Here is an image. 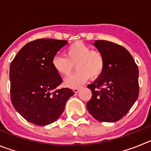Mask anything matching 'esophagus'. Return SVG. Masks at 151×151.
I'll return each mask as SVG.
<instances>
[{"mask_svg":"<svg viewBox=\"0 0 151 151\" xmlns=\"http://www.w3.org/2000/svg\"><path fill=\"white\" fill-rule=\"evenodd\" d=\"M80 88H73V91H74L75 93H78V91L80 90Z\"/></svg>","mask_w":151,"mask_h":151,"instance_id":"esophagus-1","label":"esophagus"}]
</instances>
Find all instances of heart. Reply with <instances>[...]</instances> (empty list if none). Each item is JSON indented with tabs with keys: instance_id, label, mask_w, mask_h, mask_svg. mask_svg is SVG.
Instances as JSON below:
<instances>
[{
	"instance_id": "obj_1",
	"label": "heart",
	"mask_w": 151,
	"mask_h": 151,
	"mask_svg": "<svg viewBox=\"0 0 151 151\" xmlns=\"http://www.w3.org/2000/svg\"><path fill=\"white\" fill-rule=\"evenodd\" d=\"M51 63L54 69L63 76L71 74L76 65L78 70L64 82V85L69 88L78 87L89 78H98L104 73L106 65L105 57L101 51L91 50L90 46L80 41L69 45L65 56H54Z\"/></svg>"
}]
</instances>
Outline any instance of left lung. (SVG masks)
Wrapping results in <instances>:
<instances>
[{"label":"left lung","instance_id":"1","mask_svg":"<svg viewBox=\"0 0 151 151\" xmlns=\"http://www.w3.org/2000/svg\"><path fill=\"white\" fill-rule=\"evenodd\" d=\"M94 45L104 54L106 65L102 76L88 85L92 97L86 106L97 120L116 122L127 114L138 99V66L121 45L104 40H97Z\"/></svg>","mask_w":151,"mask_h":151}]
</instances>
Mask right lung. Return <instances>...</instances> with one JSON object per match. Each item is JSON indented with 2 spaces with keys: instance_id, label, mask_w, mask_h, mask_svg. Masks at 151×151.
<instances>
[{
  "instance_id": "obj_1",
  "label": "right lung",
  "mask_w": 151,
  "mask_h": 151,
  "mask_svg": "<svg viewBox=\"0 0 151 151\" xmlns=\"http://www.w3.org/2000/svg\"><path fill=\"white\" fill-rule=\"evenodd\" d=\"M66 40L41 38L26 44L10 63V99L28 122L44 126L57 120L71 89H57L63 82L52 66V59L65 46Z\"/></svg>"
}]
</instances>
